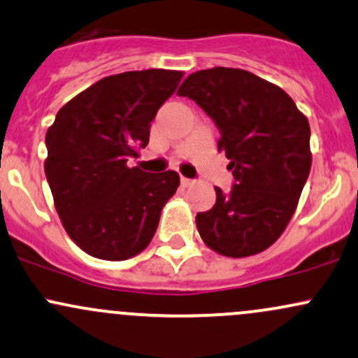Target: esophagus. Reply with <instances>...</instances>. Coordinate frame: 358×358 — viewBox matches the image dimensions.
<instances>
[{
    "label": "esophagus",
    "instance_id": "1",
    "mask_svg": "<svg viewBox=\"0 0 358 358\" xmlns=\"http://www.w3.org/2000/svg\"><path fill=\"white\" fill-rule=\"evenodd\" d=\"M180 182H182V185H183V187H190L192 183H194V182H192V180L185 178V176H182V178H180Z\"/></svg>",
    "mask_w": 358,
    "mask_h": 358
}]
</instances>
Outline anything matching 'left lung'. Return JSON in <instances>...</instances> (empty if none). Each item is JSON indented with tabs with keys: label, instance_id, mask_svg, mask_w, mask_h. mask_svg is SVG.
Listing matches in <instances>:
<instances>
[{
	"label": "left lung",
	"instance_id": "8db88e82",
	"mask_svg": "<svg viewBox=\"0 0 358 358\" xmlns=\"http://www.w3.org/2000/svg\"><path fill=\"white\" fill-rule=\"evenodd\" d=\"M216 123L233 173L228 194L197 213L202 240L227 257H247L273 245L287 228L310 173V127L292 97L240 69L201 70L180 85Z\"/></svg>",
	"mask_w": 358,
	"mask_h": 358
}]
</instances>
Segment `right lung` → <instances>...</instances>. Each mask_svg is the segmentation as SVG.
Returning a JSON list of instances; mask_svg holds the SVG:
<instances>
[{
	"label": "right lung",
	"mask_w": 358,
	"mask_h": 358,
	"mask_svg": "<svg viewBox=\"0 0 358 358\" xmlns=\"http://www.w3.org/2000/svg\"><path fill=\"white\" fill-rule=\"evenodd\" d=\"M182 77L157 69L104 77L69 101L48 130L44 171L55 208L92 257L125 261L144 250L178 189L176 171L127 163L149 144L150 122Z\"/></svg>",
	"instance_id": "1"
}]
</instances>
